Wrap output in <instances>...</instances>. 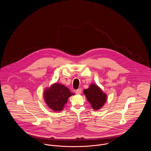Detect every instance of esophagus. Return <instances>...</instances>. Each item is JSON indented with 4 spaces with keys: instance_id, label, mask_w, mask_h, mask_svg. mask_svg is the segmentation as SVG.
<instances>
[{
    "instance_id": "obj_1",
    "label": "esophagus",
    "mask_w": 151,
    "mask_h": 151,
    "mask_svg": "<svg viewBox=\"0 0 151 151\" xmlns=\"http://www.w3.org/2000/svg\"><path fill=\"white\" fill-rule=\"evenodd\" d=\"M75 92H76V93L78 94H80L81 93V89L80 88V89H77V90H76V91H75Z\"/></svg>"
}]
</instances>
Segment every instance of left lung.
<instances>
[{"label": "left lung", "mask_w": 151, "mask_h": 151, "mask_svg": "<svg viewBox=\"0 0 151 151\" xmlns=\"http://www.w3.org/2000/svg\"><path fill=\"white\" fill-rule=\"evenodd\" d=\"M84 93L94 110L100 109L106 101V94L95 84H91L88 89L84 91Z\"/></svg>", "instance_id": "left-lung-1"}]
</instances>
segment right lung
<instances>
[{
    "label": "right lung",
    "mask_w": 151,
    "mask_h": 151,
    "mask_svg": "<svg viewBox=\"0 0 151 151\" xmlns=\"http://www.w3.org/2000/svg\"><path fill=\"white\" fill-rule=\"evenodd\" d=\"M70 89L60 84L55 83L44 92V99L51 110L60 111L63 110L68 97L72 96Z\"/></svg>",
    "instance_id": "add662e5"
}]
</instances>
